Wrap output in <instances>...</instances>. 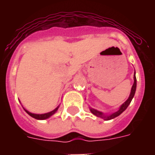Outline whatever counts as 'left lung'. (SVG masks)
<instances>
[{
    "mask_svg": "<svg viewBox=\"0 0 155 155\" xmlns=\"http://www.w3.org/2000/svg\"><path fill=\"white\" fill-rule=\"evenodd\" d=\"M134 84H133V87L131 88V92H130V95L128 100L125 103L123 104L122 105L120 106V109L117 111V112H116V113H113V114H111L109 116H104L101 112H99V111L96 110L94 108H90V110L92 112V113H93L94 115H96L97 117H101L104 118V120H111V119H113V118L117 117V116H119L120 113H122L127 108V107L129 106V104H130L131 101H132L133 97H134V94H135V91H136V87H137V80H136V76H135V72H134Z\"/></svg>",
    "mask_w": 155,
    "mask_h": 155,
    "instance_id": "left-lung-1",
    "label": "left lung"
}]
</instances>
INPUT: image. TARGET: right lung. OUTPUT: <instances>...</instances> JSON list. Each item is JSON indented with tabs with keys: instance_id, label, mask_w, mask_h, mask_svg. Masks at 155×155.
I'll return each instance as SVG.
<instances>
[{
	"instance_id": "right-lung-1",
	"label": "right lung",
	"mask_w": 155,
	"mask_h": 155,
	"mask_svg": "<svg viewBox=\"0 0 155 155\" xmlns=\"http://www.w3.org/2000/svg\"><path fill=\"white\" fill-rule=\"evenodd\" d=\"M58 107H57L55 109H54V110L51 111V112H50V113H44V114H35V113H30L29 111L25 110V111L28 113V114H29V115L31 116L32 117L35 118V119H38V120H45V119H47V118L50 117L51 116L53 115L54 113H55L56 111L58 110Z\"/></svg>"
}]
</instances>
